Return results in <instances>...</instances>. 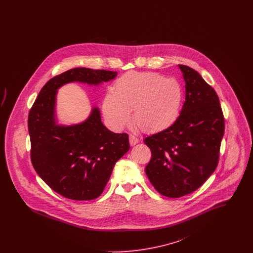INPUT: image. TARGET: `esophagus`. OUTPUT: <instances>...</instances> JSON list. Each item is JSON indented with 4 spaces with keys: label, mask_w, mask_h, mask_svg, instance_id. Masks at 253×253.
Wrapping results in <instances>:
<instances>
[{
    "label": "esophagus",
    "mask_w": 253,
    "mask_h": 253,
    "mask_svg": "<svg viewBox=\"0 0 253 253\" xmlns=\"http://www.w3.org/2000/svg\"><path fill=\"white\" fill-rule=\"evenodd\" d=\"M129 140H130V145L131 146H133V145H135L138 142V139L134 135H132V134L129 135Z\"/></svg>",
    "instance_id": "1"
}]
</instances>
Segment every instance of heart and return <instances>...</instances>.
I'll return each instance as SVG.
<instances>
[{"instance_id":"heart-1","label":"heart","mask_w":253,"mask_h":253,"mask_svg":"<svg viewBox=\"0 0 253 253\" xmlns=\"http://www.w3.org/2000/svg\"><path fill=\"white\" fill-rule=\"evenodd\" d=\"M184 92L173 79L156 72H128L115 84V93L104 99L109 121L123 127L131 118L145 132H158L171 127L180 115Z\"/></svg>"}]
</instances>
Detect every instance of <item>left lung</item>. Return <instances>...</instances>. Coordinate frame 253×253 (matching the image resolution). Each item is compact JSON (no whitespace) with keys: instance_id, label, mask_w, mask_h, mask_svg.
Wrapping results in <instances>:
<instances>
[{"instance_id":"8db88e82","label":"left lung","mask_w":253,"mask_h":253,"mask_svg":"<svg viewBox=\"0 0 253 253\" xmlns=\"http://www.w3.org/2000/svg\"><path fill=\"white\" fill-rule=\"evenodd\" d=\"M186 97L176 122L145 138L152 158L145 172L157 192L170 198L193 193L215 170L225 121L214 89L200 74L178 65Z\"/></svg>"}]
</instances>
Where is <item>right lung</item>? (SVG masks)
<instances>
[{
    "mask_svg": "<svg viewBox=\"0 0 253 253\" xmlns=\"http://www.w3.org/2000/svg\"><path fill=\"white\" fill-rule=\"evenodd\" d=\"M118 73L84 67L70 69L48 81L28 115L31 161L39 176L60 195L72 200H92L105 188L116 162L130 149L127 133H115L101 122L93 107L84 121L60 125L58 90L70 83L101 84Z\"/></svg>",
    "mask_w": 253,
    "mask_h": 253,
    "instance_id": "add662e5",
    "label": "right lung"
}]
</instances>
